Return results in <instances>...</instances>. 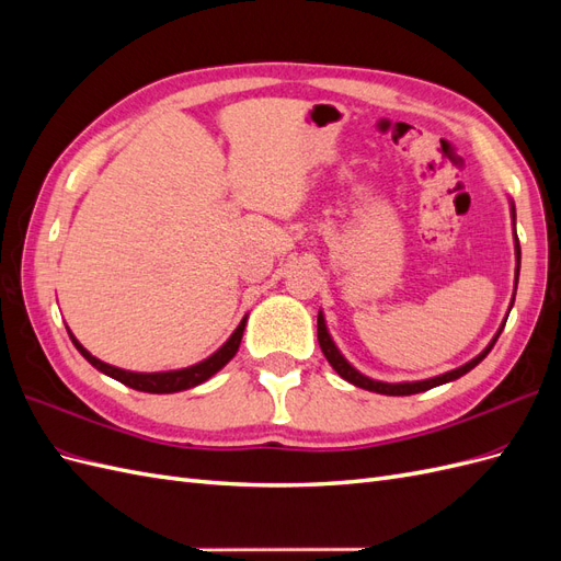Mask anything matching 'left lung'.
Segmentation results:
<instances>
[{
	"instance_id": "left-lung-1",
	"label": "left lung",
	"mask_w": 561,
	"mask_h": 561,
	"mask_svg": "<svg viewBox=\"0 0 561 561\" xmlns=\"http://www.w3.org/2000/svg\"><path fill=\"white\" fill-rule=\"evenodd\" d=\"M513 222H515V206H513ZM515 260H517V276H515V290H517L519 262H522V250H519L517 231H515ZM511 309H513V304H511ZM503 328H505V325H501V330L496 332V336L491 339V344H489V346L478 355V358H472L470 363H466V365H461V367H456V369H451V371H445V375L433 377V379H423V381L386 383V381H375V379H369V377L360 375L358 369L348 365V360L344 358L342 353H339V348H336V346H334V342H332V336H330V332H328V328H325V318H322V313L318 311V344H320V351L325 353L328 363L334 367L336 375L342 377V379H346V381H348V383H353V386L365 388V390H371V393H381V396H414V393H421V390H428V388L443 386V383H447V381H454V379H458V377H463L466 371H470L474 365H480V363L486 358L489 351L494 348L496 339H499V334L503 332Z\"/></svg>"
}]
</instances>
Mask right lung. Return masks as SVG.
Segmentation results:
<instances>
[{
  "label": "right lung",
  "mask_w": 561,
  "mask_h": 561,
  "mask_svg": "<svg viewBox=\"0 0 561 561\" xmlns=\"http://www.w3.org/2000/svg\"><path fill=\"white\" fill-rule=\"evenodd\" d=\"M245 322L248 318L241 320V325L233 330V334L227 339V344L215 351L210 358H206L198 365H192V367H184V369H173V371H151V375H142V371H126V369H118V367H112L103 360H98L95 355H91L87 348H83L75 334L70 332V339L72 344L77 346V351L87 358L95 369L103 371V375L122 381L124 386H130L135 390H142V393H178V390H186V388H194L203 381H208L213 375H217L219 369H222L233 355L236 351H239L241 346V339H243V330H245Z\"/></svg>",
  "instance_id": "add662e5"
}]
</instances>
